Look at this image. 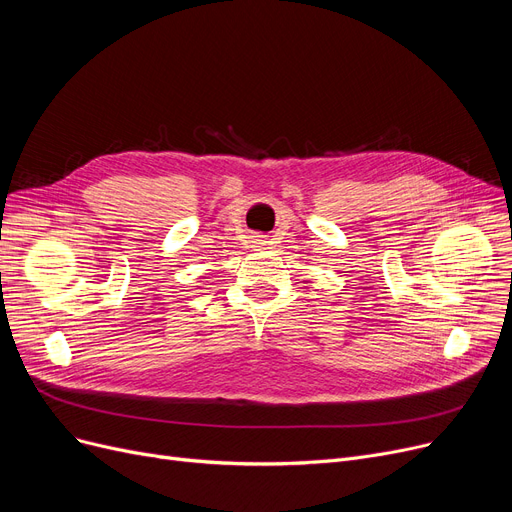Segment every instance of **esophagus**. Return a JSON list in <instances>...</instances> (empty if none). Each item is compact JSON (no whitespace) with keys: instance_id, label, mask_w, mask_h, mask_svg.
Returning <instances> with one entry per match:
<instances>
[{"instance_id":"obj_1","label":"esophagus","mask_w":512,"mask_h":512,"mask_svg":"<svg viewBox=\"0 0 512 512\" xmlns=\"http://www.w3.org/2000/svg\"><path fill=\"white\" fill-rule=\"evenodd\" d=\"M254 243H258V246H260V243H266V241H264V239H256Z\"/></svg>"}]
</instances>
